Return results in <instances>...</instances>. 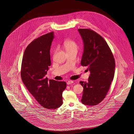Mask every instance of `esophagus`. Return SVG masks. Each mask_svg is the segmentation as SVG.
Here are the masks:
<instances>
[{
	"instance_id": "obj_1",
	"label": "esophagus",
	"mask_w": 134,
	"mask_h": 134,
	"mask_svg": "<svg viewBox=\"0 0 134 134\" xmlns=\"http://www.w3.org/2000/svg\"><path fill=\"white\" fill-rule=\"evenodd\" d=\"M74 83V82H73L72 81H68L67 82V84H68V85H70V84H72V83Z\"/></svg>"
}]
</instances>
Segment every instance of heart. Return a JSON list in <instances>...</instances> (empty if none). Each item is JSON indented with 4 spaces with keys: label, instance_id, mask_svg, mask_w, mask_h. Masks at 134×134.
<instances>
[{
    "label": "heart",
    "instance_id": "1",
    "mask_svg": "<svg viewBox=\"0 0 134 134\" xmlns=\"http://www.w3.org/2000/svg\"><path fill=\"white\" fill-rule=\"evenodd\" d=\"M63 46L66 52H71L72 51H77L78 46L77 43L71 40H68L64 42Z\"/></svg>",
    "mask_w": 134,
    "mask_h": 134
}]
</instances>
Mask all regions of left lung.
Returning <instances> with one entry per match:
<instances>
[{"mask_svg": "<svg viewBox=\"0 0 134 134\" xmlns=\"http://www.w3.org/2000/svg\"><path fill=\"white\" fill-rule=\"evenodd\" d=\"M78 31L84 44L81 64L87 66L90 72L88 82H80L83 87L81 102L95 106L105 98L109 90L114 76L115 59L102 36L90 29Z\"/></svg>", "mask_w": 134, "mask_h": 134, "instance_id": "left-lung-1", "label": "left lung"}]
</instances>
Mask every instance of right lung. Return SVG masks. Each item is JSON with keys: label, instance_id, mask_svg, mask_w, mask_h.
Segmentation results:
<instances>
[{"label": "right lung", "instance_id": "right-lung-1", "mask_svg": "<svg viewBox=\"0 0 134 134\" xmlns=\"http://www.w3.org/2000/svg\"><path fill=\"white\" fill-rule=\"evenodd\" d=\"M53 32L41 36L28 45L22 58L21 77L27 90L42 107L55 109L63 104L64 81L48 80L45 77L51 65L50 48Z\"/></svg>", "mask_w": 134, "mask_h": 134}]
</instances>
